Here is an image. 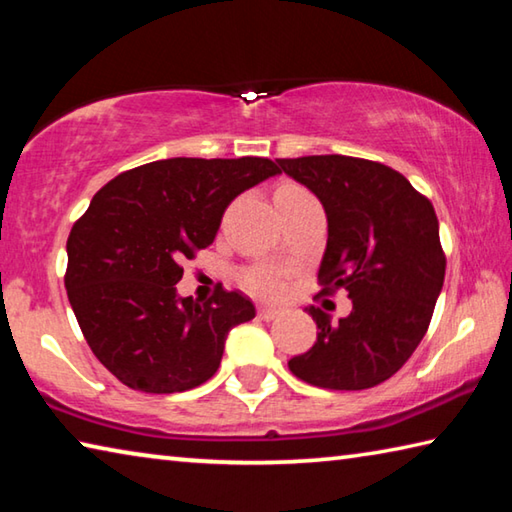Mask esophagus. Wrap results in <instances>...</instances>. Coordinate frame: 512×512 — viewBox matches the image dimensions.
Masks as SVG:
<instances>
[{"instance_id":"esophagus-1","label":"esophagus","mask_w":512,"mask_h":512,"mask_svg":"<svg viewBox=\"0 0 512 512\" xmlns=\"http://www.w3.org/2000/svg\"><path fill=\"white\" fill-rule=\"evenodd\" d=\"M257 316L262 320H275L277 316H280V309H273V307H259L257 309Z\"/></svg>"}]
</instances>
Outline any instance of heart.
I'll return each mask as SVG.
<instances>
[{"mask_svg":"<svg viewBox=\"0 0 512 512\" xmlns=\"http://www.w3.org/2000/svg\"><path fill=\"white\" fill-rule=\"evenodd\" d=\"M282 187H296V185H282ZM244 284L248 291H253L259 298L277 300L287 291V282L284 277L273 271V268H253V271L244 275Z\"/></svg>","mask_w":512,"mask_h":512,"instance_id":"heart-1","label":"heart"}]
</instances>
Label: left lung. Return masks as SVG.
Listing matches in <instances>:
<instances>
[{
	"label": "left lung",
	"instance_id": "obj_1",
	"mask_svg": "<svg viewBox=\"0 0 512 512\" xmlns=\"http://www.w3.org/2000/svg\"><path fill=\"white\" fill-rule=\"evenodd\" d=\"M282 171L318 196L327 248L325 296L345 289L350 316L309 307L314 348L289 361L298 379L329 391H363L393 377L427 334L445 282V253L429 198L400 171L350 155L284 158Z\"/></svg>",
	"mask_w": 512,
	"mask_h": 512
}]
</instances>
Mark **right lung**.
Returning a JSON list of instances; mask_svg holds the SVG:
<instances>
[{"mask_svg":"<svg viewBox=\"0 0 512 512\" xmlns=\"http://www.w3.org/2000/svg\"><path fill=\"white\" fill-rule=\"evenodd\" d=\"M277 173L268 158H169L94 194L69 232L65 289L94 357L121 384L183 393L214 375L228 332L255 305L223 289L180 298V264L212 244L225 207Z\"/></svg>","mask_w":512,"mask_h":512,"instance_id":"add662e5","label":"right lung"}]
</instances>
